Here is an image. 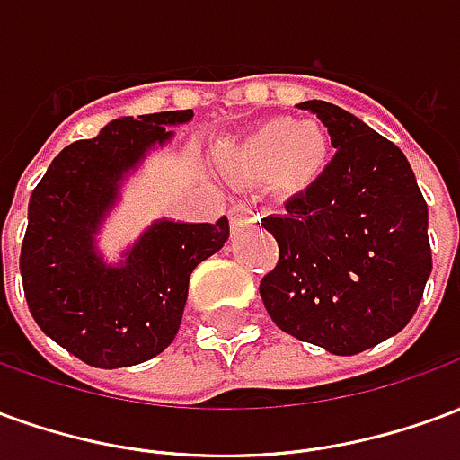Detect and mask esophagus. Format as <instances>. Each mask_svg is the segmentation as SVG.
<instances>
[{"label":"esophagus","mask_w":460,"mask_h":460,"mask_svg":"<svg viewBox=\"0 0 460 460\" xmlns=\"http://www.w3.org/2000/svg\"><path fill=\"white\" fill-rule=\"evenodd\" d=\"M259 221V211L253 204L249 201H241L236 204L234 209H231V229H241V226H251V224H256Z\"/></svg>","instance_id":"esophagus-1"}]
</instances>
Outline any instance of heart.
Listing matches in <instances>:
<instances>
[{
  "label": "heart",
  "instance_id": "obj_1",
  "mask_svg": "<svg viewBox=\"0 0 460 460\" xmlns=\"http://www.w3.org/2000/svg\"><path fill=\"white\" fill-rule=\"evenodd\" d=\"M330 155L328 130L320 122H293L288 118L263 122L249 137L224 147L221 170L236 181L270 174L286 190H303L318 180Z\"/></svg>",
  "mask_w": 460,
  "mask_h": 460
}]
</instances>
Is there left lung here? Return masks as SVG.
I'll return each instance as SVG.
<instances>
[{
	"mask_svg": "<svg viewBox=\"0 0 460 460\" xmlns=\"http://www.w3.org/2000/svg\"><path fill=\"white\" fill-rule=\"evenodd\" d=\"M300 108L328 128L335 157L263 219L279 263L261 279V298L283 332L357 355L414 318L431 273L429 209L394 142L338 105Z\"/></svg>",
	"mask_w": 460,
	"mask_h": 460,
	"instance_id": "1",
	"label": "left lung"
}]
</instances>
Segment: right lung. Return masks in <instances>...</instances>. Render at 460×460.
Segmentation results:
<instances>
[{"mask_svg":"<svg viewBox=\"0 0 460 460\" xmlns=\"http://www.w3.org/2000/svg\"><path fill=\"white\" fill-rule=\"evenodd\" d=\"M191 115L113 120L93 140L58 152L31 191L19 256L26 303L36 325L85 365L118 369L160 355L180 330L191 270L229 239L226 217L217 224L157 221L120 266H105L95 253L93 234L125 174L170 140V125Z\"/></svg>","mask_w":460,"mask_h":460,"instance_id":"right-lung-1","label":"right lung"}]
</instances>
